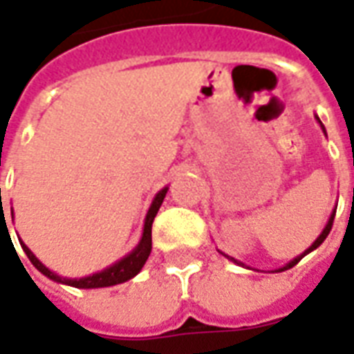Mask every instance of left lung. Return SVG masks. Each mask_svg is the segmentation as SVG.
Returning a JSON list of instances; mask_svg holds the SVG:
<instances>
[{
    "instance_id": "obj_1",
    "label": "left lung",
    "mask_w": 354,
    "mask_h": 354,
    "mask_svg": "<svg viewBox=\"0 0 354 354\" xmlns=\"http://www.w3.org/2000/svg\"><path fill=\"white\" fill-rule=\"evenodd\" d=\"M334 216H335V212L332 216H330V220H328V223H326V227H324V231H322V233H320V237L317 239V241H315V243H313L311 246H309V248H307V250H305L304 254H301V256H297V258H294V260L290 261V263H286V266L284 267H281V269H279V271H286V269H290V267H294L297 263V261L301 260V258H304L305 254H309V252H313V250H315V248H319L320 245H322V243H324V239L328 237V233H330V230H332V225H334ZM223 256H225V254H223ZM227 258H230V256H227ZM230 260H233V258H230ZM233 261H237V260H233ZM239 263V261H237Z\"/></svg>"
}]
</instances>
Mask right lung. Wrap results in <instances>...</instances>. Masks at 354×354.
Masks as SVG:
<instances>
[{
	"instance_id": "add662e5",
	"label": "right lung",
	"mask_w": 354,
	"mask_h": 354,
	"mask_svg": "<svg viewBox=\"0 0 354 354\" xmlns=\"http://www.w3.org/2000/svg\"><path fill=\"white\" fill-rule=\"evenodd\" d=\"M165 195H167V187L161 189V192L157 193V197L151 203V207L147 210L146 216V225H144V235H142V241H140V245L132 250L127 258H123L121 261H117L108 269H104L100 273H94L91 277H85V279H62V277H58L53 271H49L47 267L43 266L41 261L35 258L32 250L28 248L24 243H20L22 248H24V252H26L28 260L32 261L39 271H41L45 277H49L53 281L57 282H64V284H70V286H75V288H104V286H113V284H121V282L129 281L132 279L134 274L140 273V269L144 267L146 263L147 256L151 252V223H153L155 216H157V210L161 207L162 199H165Z\"/></svg>"
}]
</instances>
